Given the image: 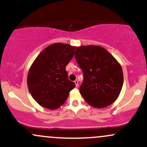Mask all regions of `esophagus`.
I'll use <instances>...</instances> for the list:
<instances>
[{"label":"esophagus","instance_id":"34e87169","mask_svg":"<svg viewBox=\"0 0 147 147\" xmlns=\"http://www.w3.org/2000/svg\"><path fill=\"white\" fill-rule=\"evenodd\" d=\"M75 85H76V86H78V84H79V82L77 80H75Z\"/></svg>","mask_w":147,"mask_h":147}]
</instances>
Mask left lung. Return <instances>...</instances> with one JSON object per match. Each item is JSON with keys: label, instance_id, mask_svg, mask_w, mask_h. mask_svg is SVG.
<instances>
[{"label": "left lung", "instance_id": "obj_1", "mask_svg": "<svg viewBox=\"0 0 147 147\" xmlns=\"http://www.w3.org/2000/svg\"><path fill=\"white\" fill-rule=\"evenodd\" d=\"M75 57L84 74L79 92L92 107H106L120 93L124 82L122 67L106 49L87 45L76 48Z\"/></svg>", "mask_w": 147, "mask_h": 147}]
</instances>
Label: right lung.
Here are the masks:
<instances>
[{"label": "right lung", "instance_id": "right-lung-1", "mask_svg": "<svg viewBox=\"0 0 147 147\" xmlns=\"http://www.w3.org/2000/svg\"><path fill=\"white\" fill-rule=\"evenodd\" d=\"M75 47L57 43L45 48L30 67L28 86L35 101L55 110L63 105L75 84L68 79L65 70L75 54Z\"/></svg>", "mask_w": 147, "mask_h": 147}]
</instances>
